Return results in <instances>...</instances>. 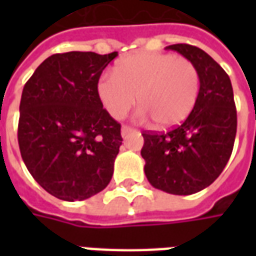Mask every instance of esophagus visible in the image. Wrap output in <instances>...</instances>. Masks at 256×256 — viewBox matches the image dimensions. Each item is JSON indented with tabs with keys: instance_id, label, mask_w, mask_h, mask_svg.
<instances>
[{
	"instance_id": "esophagus-1",
	"label": "esophagus",
	"mask_w": 256,
	"mask_h": 256,
	"mask_svg": "<svg viewBox=\"0 0 256 256\" xmlns=\"http://www.w3.org/2000/svg\"><path fill=\"white\" fill-rule=\"evenodd\" d=\"M132 132H134L133 128H130V126H122V137H126L128 133H132Z\"/></svg>"
}]
</instances>
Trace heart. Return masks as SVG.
<instances>
[{"label":"heart","mask_w":256,"mask_h":256,"mask_svg":"<svg viewBox=\"0 0 256 256\" xmlns=\"http://www.w3.org/2000/svg\"><path fill=\"white\" fill-rule=\"evenodd\" d=\"M200 75L189 58L170 53L138 52L119 60L114 75H102L97 96L114 119H122L137 102L140 119L152 118L158 126L184 122L196 106Z\"/></svg>","instance_id":"heart-1"}]
</instances>
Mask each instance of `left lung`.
<instances>
[{"label": "left lung", "mask_w": 256, "mask_h": 256, "mask_svg": "<svg viewBox=\"0 0 256 256\" xmlns=\"http://www.w3.org/2000/svg\"><path fill=\"white\" fill-rule=\"evenodd\" d=\"M196 66L200 93L185 122L167 133L144 132L145 176L156 189L192 194L220 177L233 150L237 112L230 78L200 48L188 44L167 46Z\"/></svg>", "instance_id": "left-lung-1"}]
</instances>
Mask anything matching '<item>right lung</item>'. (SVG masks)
Masks as SVG:
<instances>
[{"label": "right lung", "mask_w": 256, "mask_h": 256, "mask_svg": "<svg viewBox=\"0 0 256 256\" xmlns=\"http://www.w3.org/2000/svg\"><path fill=\"white\" fill-rule=\"evenodd\" d=\"M116 56L56 53L23 88L20 154L34 180L54 198L84 200L111 181L122 145L120 124L102 108L97 82Z\"/></svg>", "instance_id": "add662e5"}]
</instances>
